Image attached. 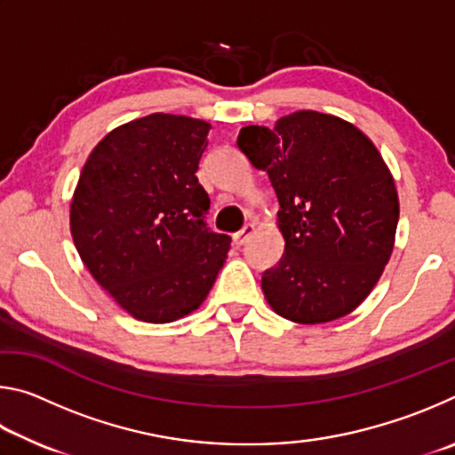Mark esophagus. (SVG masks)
<instances>
[{
    "mask_svg": "<svg viewBox=\"0 0 455 455\" xmlns=\"http://www.w3.org/2000/svg\"><path fill=\"white\" fill-rule=\"evenodd\" d=\"M252 233H255V225H244L238 233L233 236V241L236 246H243L249 238L252 236Z\"/></svg>",
    "mask_w": 455,
    "mask_h": 455,
    "instance_id": "esophagus-1",
    "label": "esophagus"
}]
</instances>
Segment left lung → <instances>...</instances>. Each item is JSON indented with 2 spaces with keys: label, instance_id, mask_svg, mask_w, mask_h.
Returning a JSON list of instances; mask_svg holds the SVG:
<instances>
[{
  "label": "left lung",
  "instance_id": "obj_1",
  "mask_svg": "<svg viewBox=\"0 0 455 455\" xmlns=\"http://www.w3.org/2000/svg\"><path fill=\"white\" fill-rule=\"evenodd\" d=\"M268 174L279 200L284 252L263 273L268 305L305 325L351 313L394 251L399 203L373 142L349 122L303 110L236 138Z\"/></svg>",
  "mask_w": 455,
  "mask_h": 455
}]
</instances>
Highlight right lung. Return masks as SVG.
<instances>
[{"label":"right lung","instance_id":"add662e5","mask_svg":"<svg viewBox=\"0 0 455 455\" xmlns=\"http://www.w3.org/2000/svg\"><path fill=\"white\" fill-rule=\"evenodd\" d=\"M203 120L150 114L108 134L84 164L70 227L84 265L122 309L146 323L180 319L204 301L230 249L206 225L196 171Z\"/></svg>","mask_w":455,"mask_h":455}]
</instances>
